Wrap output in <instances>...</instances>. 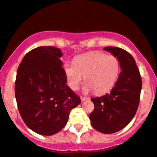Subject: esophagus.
<instances>
[{
	"instance_id": "34e87169",
	"label": "esophagus",
	"mask_w": 157,
	"mask_h": 157,
	"mask_svg": "<svg viewBox=\"0 0 157 157\" xmlns=\"http://www.w3.org/2000/svg\"><path fill=\"white\" fill-rule=\"evenodd\" d=\"M80 99H81L82 101H87L88 100V98H87V97H83V96H81L80 97Z\"/></svg>"
}]
</instances>
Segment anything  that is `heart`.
Listing matches in <instances>:
<instances>
[{
    "label": "heart",
    "mask_w": 157,
    "mask_h": 157,
    "mask_svg": "<svg viewBox=\"0 0 157 157\" xmlns=\"http://www.w3.org/2000/svg\"><path fill=\"white\" fill-rule=\"evenodd\" d=\"M64 73L69 87L76 90L85 79L83 91L94 90L98 94L107 93L116 83L120 73V63L113 55L92 52L78 56L73 63L64 64Z\"/></svg>",
    "instance_id": "1"
}]
</instances>
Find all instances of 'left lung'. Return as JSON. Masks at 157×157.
I'll list each match as a JSON object with an SVG mask.
<instances>
[{
  "label": "left lung",
  "instance_id": "1",
  "mask_svg": "<svg viewBox=\"0 0 157 157\" xmlns=\"http://www.w3.org/2000/svg\"><path fill=\"white\" fill-rule=\"evenodd\" d=\"M104 49L118 59L121 71L109 94L91 98L94 109L89 118L94 129L111 134L125 128L134 118L140 103L142 80L131 54L118 47Z\"/></svg>",
  "mask_w": 157,
  "mask_h": 157
}]
</instances>
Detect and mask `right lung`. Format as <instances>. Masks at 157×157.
I'll return each mask as SVG.
<instances>
[{
	"mask_svg": "<svg viewBox=\"0 0 157 157\" xmlns=\"http://www.w3.org/2000/svg\"><path fill=\"white\" fill-rule=\"evenodd\" d=\"M62 56L58 48H36L17 70L14 93L19 113L31 130L42 136L62 130L70 111L81 101L67 84Z\"/></svg>",
	"mask_w": 157,
	"mask_h": 157,
	"instance_id": "1",
	"label": "right lung"
}]
</instances>
